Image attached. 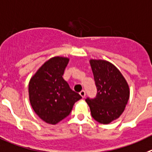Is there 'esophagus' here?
<instances>
[{
    "label": "esophagus",
    "mask_w": 152,
    "mask_h": 152,
    "mask_svg": "<svg viewBox=\"0 0 152 152\" xmlns=\"http://www.w3.org/2000/svg\"><path fill=\"white\" fill-rule=\"evenodd\" d=\"M79 95H81L83 98H85V96H86V91H85V90H82V91H80Z\"/></svg>",
    "instance_id": "obj_1"
}]
</instances>
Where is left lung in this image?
I'll return each instance as SVG.
<instances>
[{
	"mask_svg": "<svg viewBox=\"0 0 152 152\" xmlns=\"http://www.w3.org/2000/svg\"><path fill=\"white\" fill-rule=\"evenodd\" d=\"M95 86L96 97L86 102L91 117L102 124H108L119 118L129 98L126 80L113 64L104 60H90Z\"/></svg>",
	"mask_w": 152,
	"mask_h": 152,
	"instance_id": "left-lung-1",
	"label": "left lung"
}]
</instances>
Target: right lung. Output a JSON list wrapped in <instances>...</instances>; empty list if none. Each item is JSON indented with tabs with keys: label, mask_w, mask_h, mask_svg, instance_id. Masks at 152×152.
<instances>
[{
	"label": "right lung",
	"mask_w": 152,
	"mask_h": 152,
	"mask_svg": "<svg viewBox=\"0 0 152 152\" xmlns=\"http://www.w3.org/2000/svg\"><path fill=\"white\" fill-rule=\"evenodd\" d=\"M69 58L54 57L38 69L28 83L29 102L34 111L49 124L67 117L81 95L69 88L63 78Z\"/></svg>",
	"instance_id": "right-lung-1"
}]
</instances>
